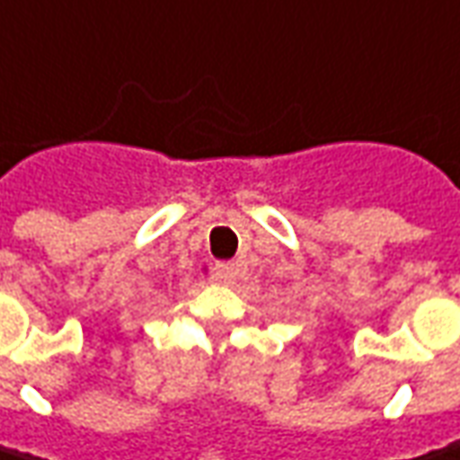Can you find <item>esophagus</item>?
Masks as SVG:
<instances>
[{
	"instance_id": "obj_1",
	"label": "esophagus",
	"mask_w": 460,
	"mask_h": 460,
	"mask_svg": "<svg viewBox=\"0 0 460 460\" xmlns=\"http://www.w3.org/2000/svg\"><path fill=\"white\" fill-rule=\"evenodd\" d=\"M215 275H217V280H223V283H235L237 265L233 261H230V262H217V268H215Z\"/></svg>"
}]
</instances>
